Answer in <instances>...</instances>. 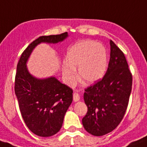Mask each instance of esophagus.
<instances>
[{"instance_id":"1","label":"esophagus","mask_w":147,"mask_h":147,"mask_svg":"<svg viewBox=\"0 0 147 147\" xmlns=\"http://www.w3.org/2000/svg\"><path fill=\"white\" fill-rule=\"evenodd\" d=\"M73 100L74 101H78L80 100V95L78 92H74L73 93Z\"/></svg>"}]
</instances>
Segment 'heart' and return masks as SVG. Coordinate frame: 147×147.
I'll return each mask as SVG.
<instances>
[{
	"label": "heart",
	"mask_w": 147,
	"mask_h": 147,
	"mask_svg": "<svg viewBox=\"0 0 147 147\" xmlns=\"http://www.w3.org/2000/svg\"><path fill=\"white\" fill-rule=\"evenodd\" d=\"M68 63L63 66V75L66 82L72 85L76 81L75 67L79 66L80 77L87 84L99 81L107 68V54L102 46L94 41H84L75 44L66 56Z\"/></svg>",
	"instance_id": "obj_1"
}]
</instances>
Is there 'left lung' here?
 Here are the masks:
<instances>
[{"label": "left lung", "instance_id": "8db88e82", "mask_svg": "<svg viewBox=\"0 0 147 147\" xmlns=\"http://www.w3.org/2000/svg\"><path fill=\"white\" fill-rule=\"evenodd\" d=\"M132 75L123 52L110 40V59L103 78L85 89L87 112L82 119L91 135L102 136L112 132L123 119L132 91Z\"/></svg>", "mask_w": 147, "mask_h": 147}]
</instances>
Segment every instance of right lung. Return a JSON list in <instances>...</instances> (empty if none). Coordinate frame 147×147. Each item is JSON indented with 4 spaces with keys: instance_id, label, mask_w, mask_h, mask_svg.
I'll return each mask as SVG.
<instances>
[{
    "instance_id": "1",
    "label": "right lung",
    "mask_w": 147,
    "mask_h": 147,
    "mask_svg": "<svg viewBox=\"0 0 147 147\" xmlns=\"http://www.w3.org/2000/svg\"><path fill=\"white\" fill-rule=\"evenodd\" d=\"M67 36V32H64L39 37L23 52L17 65L15 92L20 114L29 129L40 137H49L61 129L65 114L72 102L73 91L55 77H33L26 68V62L38 44L58 43Z\"/></svg>"
}]
</instances>
